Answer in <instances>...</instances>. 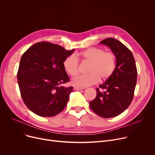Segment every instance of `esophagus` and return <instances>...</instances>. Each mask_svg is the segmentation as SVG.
Masks as SVG:
<instances>
[{
    "mask_svg": "<svg viewBox=\"0 0 155 155\" xmlns=\"http://www.w3.org/2000/svg\"><path fill=\"white\" fill-rule=\"evenodd\" d=\"M84 88H81V87H74V90L75 91H80V90H83Z\"/></svg>",
    "mask_w": 155,
    "mask_h": 155,
    "instance_id": "esophagus-1",
    "label": "esophagus"
}]
</instances>
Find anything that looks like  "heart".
I'll use <instances>...</instances> for the list:
<instances>
[{
    "instance_id": "obj_1",
    "label": "heart",
    "mask_w": 155,
    "mask_h": 155,
    "mask_svg": "<svg viewBox=\"0 0 155 155\" xmlns=\"http://www.w3.org/2000/svg\"><path fill=\"white\" fill-rule=\"evenodd\" d=\"M80 57L83 61L90 63L87 75H80L72 80L73 85L86 87L108 80L114 73L116 67V57L110 51H105L102 48H90L75 55L70 54L63 61V68L68 75L76 76L78 73Z\"/></svg>"
}]
</instances>
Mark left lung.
Listing matches in <instances>:
<instances>
[{
	"label": "left lung",
	"mask_w": 155,
	"mask_h": 155,
	"mask_svg": "<svg viewBox=\"0 0 155 155\" xmlns=\"http://www.w3.org/2000/svg\"><path fill=\"white\" fill-rule=\"evenodd\" d=\"M100 44L110 48L116 57V67L112 75L97 88V96L89 102L91 109L104 118L116 117L131 104L137 82V68L133 53L119 41L109 38ZM101 88L104 92L99 91Z\"/></svg>",
	"instance_id": "1"
}]
</instances>
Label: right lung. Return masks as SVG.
<instances>
[{
    "label": "right lung",
    "instance_id": "obj_1",
    "mask_svg": "<svg viewBox=\"0 0 155 155\" xmlns=\"http://www.w3.org/2000/svg\"><path fill=\"white\" fill-rule=\"evenodd\" d=\"M73 51L39 42L22 54L17 74L18 85L24 104L36 115L54 116L66 107L73 87L61 86L70 80L63 63Z\"/></svg>",
    "mask_w": 155,
    "mask_h": 155
}]
</instances>
